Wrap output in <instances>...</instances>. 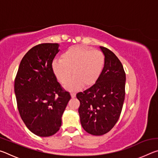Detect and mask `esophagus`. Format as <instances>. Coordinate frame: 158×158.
I'll use <instances>...</instances> for the list:
<instances>
[{
    "instance_id": "esophagus-1",
    "label": "esophagus",
    "mask_w": 158,
    "mask_h": 158,
    "mask_svg": "<svg viewBox=\"0 0 158 158\" xmlns=\"http://www.w3.org/2000/svg\"><path fill=\"white\" fill-rule=\"evenodd\" d=\"M70 95H71V97L72 98H75L76 97V93L74 92H71L70 93Z\"/></svg>"
}]
</instances>
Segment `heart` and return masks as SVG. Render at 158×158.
Instances as JSON below:
<instances>
[{
  "instance_id": "obj_1",
  "label": "heart",
  "mask_w": 158,
  "mask_h": 158,
  "mask_svg": "<svg viewBox=\"0 0 158 158\" xmlns=\"http://www.w3.org/2000/svg\"><path fill=\"white\" fill-rule=\"evenodd\" d=\"M105 58L100 50L84 46H73L61 55V60L52 63V68L58 81L66 84L71 74L73 78L67 84L71 90L90 86L98 81L105 65Z\"/></svg>"
}]
</instances>
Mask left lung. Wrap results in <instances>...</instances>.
I'll return each instance as SVG.
<instances>
[{
    "instance_id": "1",
    "label": "left lung",
    "mask_w": 158,
    "mask_h": 158,
    "mask_svg": "<svg viewBox=\"0 0 158 158\" xmlns=\"http://www.w3.org/2000/svg\"><path fill=\"white\" fill-rule=\"evenodd\" d=\"M105 54L103 70L91 87L77 94L80 102V121L85 131L95 136L109 132L121 116L125 95L126 76L120 60L111 50Z\"/></svg>"
}]
</instances>
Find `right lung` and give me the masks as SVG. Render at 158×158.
<instances>
[{"mask_svg":"<svg viewBox=\"0 0 158 158\" xmlns=\"http://www.w3.org/2000/svg\"><path fill=\"white\" fill-rule=\"evenodd\" d=\"M57 43H42L21 60L15 79V93L21 119L39 137H49L61 125V116L71 96L57 81L52 68Z\"/></svg>","mask_w":158,"mask_h":158,"instance_id":"1","label":"right lung"}]
</instances>
